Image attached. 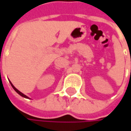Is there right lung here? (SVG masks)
<instances>
[{
    "mask_svg": "<svg viewBox=\"0 0 131 131\" xmlns=\"http://www.w3.org/2000/svg\"><path fill=\"white\" fill-rule=\"evenodd\" d=\"M10 83H11V85H12V88H13V89H14V90H15V91H16V92H17V93L18 94H19V95H20L21 96H23V97H24V98H28V96H26V95H25V94H23V93H21L20 91H19V90H18L17 89V88H15V87H14V86L13 85V84H12V82H10Z\"/></svg>",
    "mask_w": 131,
    "mask_h": 131,
    "instance_id": "1",
    "label": "right lung"
}]
</instances>
